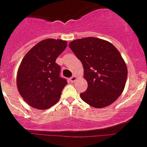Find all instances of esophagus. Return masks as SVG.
<instances>
[{
  "label": "esophagus",
  "mask_w": 147,
  "mask_h": 147,
  "mask_svg": "<svg viewBox=\"0 0 147 147\" xmlns=\"http://www.w3.org/2000/svg\"><path fill=\"white\" fill-rule=\"evenodd\" d=\"M69 80H70V82H72V83H73V82H76V81L77 80V77H76V76H73L72 77H71V78H70V79H69Z\"/></svg>",
  "instance_id": "esophagus-1"
}]
</instances>
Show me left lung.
I'll return each instance as SVG.
<instances>
[{
  "label": "left lung",
  "mask_w": 147,
  "mask_h": 147,
  "mask_svg": "<svg viewBox=\"0 0 147 147\" xmlns=\"http://www.w3.org/2000/svg\"><path fill=\"white\" fill-rule=\"evenodd\" d=\"M69 47L82 62L88 87L80 94L83 101L96 108L114 102L126 83L128 69L120 52L112 43L86 37L69 43Z\"/></svg>",
  "instance_id": "1"
}]
</instances>
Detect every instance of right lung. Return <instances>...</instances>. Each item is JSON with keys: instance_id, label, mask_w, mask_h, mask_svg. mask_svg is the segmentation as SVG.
Here are the masks:
<instances>
[{"instance_id": "right-lung-1", "label": "right lung", "mask_w": 147, "mask_h": 147, "mask_svg": "<svg viewBox=\"0 0 147 147\" xmlns=\"http://www.w3.org/2000/svg\"><path fill=\"white\" fill-rule=\"evenodd\" d=\"M66 46L65 40L46 39L35 45L22 59L16 86L29 106L45 110L58 102L67 82L60 76L61 66L55 61Z\"/></svg>"}]
</instances>
